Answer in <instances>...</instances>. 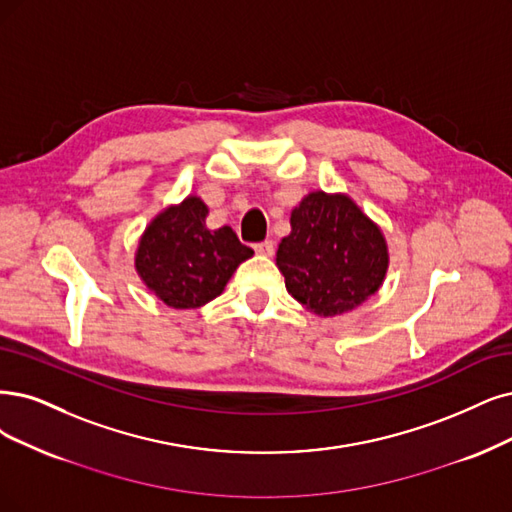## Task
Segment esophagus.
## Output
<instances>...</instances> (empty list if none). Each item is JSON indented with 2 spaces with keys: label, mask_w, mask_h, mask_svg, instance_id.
<instances>
[{
  "label": "esophagus",
  "mask_w": 512,
  "mask_h": 512,
  "mask_svg": "<svg viewBox=\"0 0 512 512\" xmlns=\"http://www.w3.org/2000/svg\"><path fill=\"white\" fill-rule=\"evenodd\" d=\"M255 253L263 255V257H270L274 253V242L272 240H263V242L255 244Z\"/></svg>",
  "instance_id": "obj_1"
}]
</instances>
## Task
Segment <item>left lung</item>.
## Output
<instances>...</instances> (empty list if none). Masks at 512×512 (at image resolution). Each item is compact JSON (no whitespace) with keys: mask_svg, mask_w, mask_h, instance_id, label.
<instances>
[{"mask_svg":"<svg viewBox=\"0 0 512 512\" xmlns=\"http://www.w3.org/2000/svg\"><path fill=\"white\" fill-rule=\"evenodd\" d=\"M388 244L348 194L316 189L291 211V234L278 244L276 266L287 291L308 312L337 316L380 291Z\"/></svg>","mask_w":512,"mask_h":512,"instance_id":"left-lung-1","label":"left lung"}]
</instances>
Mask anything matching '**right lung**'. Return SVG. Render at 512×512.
Masks as SVG:
<instances>
[{
	"label": "right lung",
	"mask_w": 512,
	"mask_h": 512,
	"mask_svg": "<svg viewBox=\"0 0 512 512\" xmlns=\"http://www.w3.org/2000/svg\"><path fill=\"white\" fill-rule=\"evenodd\" d=\"M208 206L187 196L160 211L139 238L135 270L162 304L194 310L219 297L242 261L253 257L230 225L208 230Z\"/></svg>",
	"instance_id": "obj_1"
}]
</instances>
